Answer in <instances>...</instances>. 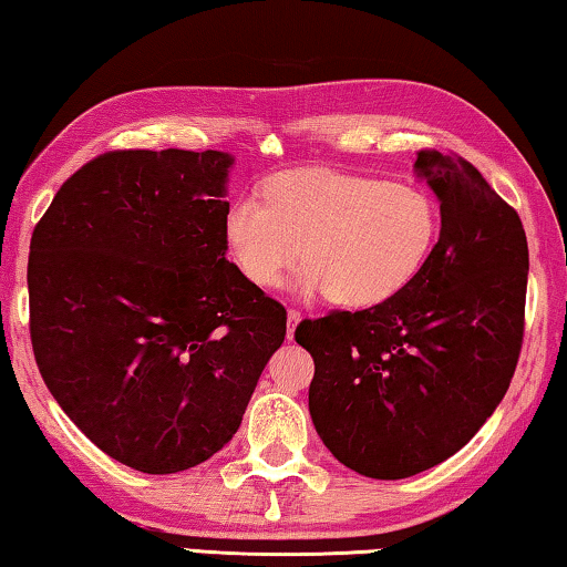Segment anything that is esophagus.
Segmentation results:
<instances>
[{"label": "esophagus", "mask_w": 567, "mask_h": 567, "mask_svg": "<svg viewBox=\"0 0 567 567\" xmlns=\"http://www.w3.org/2000/svg\"><path fill=\"white\" fill-rule=\"evenodd\" d=\"M299 321H301V311L289 309V317H286V334H289V339H293V329Z\"/></svg>", "instance_id": "1"}]
</instances>
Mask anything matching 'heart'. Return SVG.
<instances>
[{"mask_svg": "<svg viewBox=\"0 0 567 567\" xmlns=\"http://www.w3.org/2000/svg\"><path fill=\"white\" fill-rule=\"evenodd\" d=\"M441 233L439 203L415 185L334 169H293L225 210L228 258L250 286L293 278L303 296L329 293L350 309L385 303L423 271Z\"/></svg>", "mask_w": 567, "mask_h": 567, "instance_id": "heart-1", "label": "heart"}]
</instances>
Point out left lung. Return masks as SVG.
I'll return each mask as SVG.
<instances>
[{"mask_svg":"<svg viewBox=\"0 0 567 567\" xmlns=\"http://www.w3.org/2000/svg\"><path fill=\"white\" fill-rule=\"evenodd\" d=\"M441 203L429 264L362 311L303 319L309 413L337 461L370 478L421 474L474 439L507 393L525 334L527 238L474 164L423 150Z\"/></svg>","mask_w":567,"mask_h":567,"instance_id":"obj_1","label":"left lung"}]
</instances>
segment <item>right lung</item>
Returning a JSON list of instances; mask_svg holds the SVG:
<instances>
[{"instance_id":"1","label":"right lung","mask_w":567,"mask_h":567,"mask_svg":"<svg viewBox=\"0 0 567 567\" xmlns=\"http://www.w3.org/2000/svg\"><path fill=\"white\" fill-rule=\"evenodd\" d=\"M225 152L83 164L34 225L30 337L52 398L103 454L177 474L240 429L286 309L225 258Z\"/></svg>"}]
</instances>
